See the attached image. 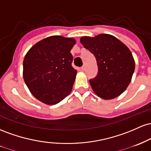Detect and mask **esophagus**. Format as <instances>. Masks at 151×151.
<instances>
[{"label": "esophagus", "mask_w": 151, "mask_h": 151, "mask_svg": "<svg viewBox=\"0 0 151 151\" xmlns=\"http://www.w3.org/2000/svg\"><path fill=\"white\" fill-rule=\"evenodd\" d=\"M85 69H86V67H85V65H83V66L81 67V70H82L83 71H84Z\"/></svg>", "instance_id": "esophagus-1"}]
</instances>
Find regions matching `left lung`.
Wrapping results in <instances>:
<instances>
[{
  "label": "left lung",
  "mask_w": 151,
  "mask_h": 151,
  "mask_svg": "<svg viewBox=\"0 0 151 151\" xmlns=\"http://www.w3.org/2000/svg\"><path fill=\"white\" fill-rule=\"evenodd\" d=\"M81 43L93 54L97 62V76L89 81L95 93L106 100L118 97L127 88L134 72L131 52L118 38L108 34L82 37Z\"/></svg>",
  "instance_id": "left-lung-1"
}]
</instances>
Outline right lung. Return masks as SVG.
Listing matches in <instances>:
<instances>
[{"label":"right lung","mask_w":151,"mask_h":151,"mask_svg":"<svg viewBox=\"0 0 151 151\" xmlns=\"http://www.w3.org/2000/svg\"><path fill=\"white\" fill-rule=\"evenodd\" d=\"M73 38L48 37L35 43L23 60V78L31 93L45 104L55 105L68 96L77 70L72 66Z\"/></svg>","instance_id":"right-lung-1"}]
</instances>
